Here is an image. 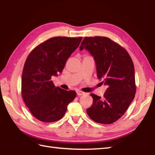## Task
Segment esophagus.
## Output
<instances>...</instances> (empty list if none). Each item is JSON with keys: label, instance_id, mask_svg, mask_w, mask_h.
<instances>
[{"label": "esophagus", "instance_id": "esophagus-1", "mask_svg": "<svg viewBox=\"0 0 155 155\" xmlns=\"http://www.w3.org/2000/svg\"><path fill=\"white\" fill-rule=\"evenodd\" d=\"M84 94H85L84 92H82V91H77V94L78 96H82V95H84Z\"/></svg>", "mask_w": 155, "mask_h": 155}]
</instances>
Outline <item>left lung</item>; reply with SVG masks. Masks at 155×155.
<instances>
[{"label":"left lung","mask_w":155,"mask_h":155,"mask_svg":"<svg viewBox=\"0 0 155 155\" xmlns=\"http://www.w3.org/2000/svg\"><path fill=\"white\" fill-rule=\"evenodd\" d=\"M84 49L94 57L101 83L107 86L103 98L91 94L93 104L86 112L97 123L113 124L123 116L134 99V63L126 50L106 37L84 38L80 50Z\"/></svg>","instance_id":"1"}]
</instances>
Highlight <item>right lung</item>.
Listing matches in <instances>:
<instances>
[{"label":"right lung","instance_id":"1","mask_svg":"<svg viewBox=\"0 0 155 155\" xmlns=\"http://www.w3.org/2000/svg\"><path fill=\"white\" fill-rule=\"evenodd\" d=\"M82 39L51 38L38 45L28 56L21 77V95L38 120L48 123L59 120L76 97V92L56 87L51 78L62 73L67 60Z\"/></svg>","mask_w":155,"mask_h":155}]
</instances>
